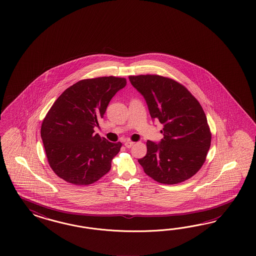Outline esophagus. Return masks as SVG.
<instances>
[{"label":"esophagus","instance_id":"1","mask_svg":"<svg viewBox=\"0 0 256 256\" xmlns=\"http://www.w3.org/2000/svg\"><path fill=\"white\" fill-rule=\"evenodd\" d=\"M133 144H134V142H132V140H128V142H124V146L126 148H132Z\"/></svg>","mask_w":256,"mask_h":256}]
</instances>
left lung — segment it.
<instances>
[{
  "label": "left lung",
  "mask_w": 256,
  "mask_h": 256,
  "mask_svg": "<svg viewBox=\"0 0 256 256\" xmlns=\"http://www.w3.org/2000/svg\"><path fill=\"white\" fill-rule=\"evenodd\" d=\"M148 103L152 119L163 124L160 144L148 140V153L138 160L156 182L178 184L190 178L206 162L211 132L201 104L186 87L160 75L130 76Z\"/></svg>",
  "instance_id": "left-lung-1"
}]
</instances>
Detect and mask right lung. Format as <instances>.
Listing matches in <instances>:
<instances>
[{
    "label": "right lung",
    "mask_w": 256,
    "mask_h": 256,
    "mask_svg": "<svg viewBox=\"0 0 256 256\" xmlns=\"http://www.w3.org/2000/svg\"><path fill=\"white\" fill-rule=\"evenodd\" d=\"M126 84L124 78H86L66 89L48 112L41 138L55 174L74 185H90L105 176L122 144L110 142L94 128L108 102Z\"/></svg>",
    "instance_id": "obj_1"
}]
</instances>
